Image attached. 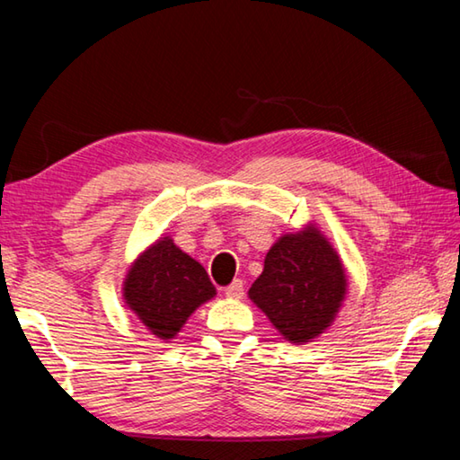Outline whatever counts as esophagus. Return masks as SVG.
<instances>
[{"label": "esophagus", "instance_id": "34e87169", "mask_svg": "<svg viewBox=\"0 0 460 460\" xmlns=\"http://www.w3.org/2000/svg\"><path fill=\"white\" fill-rule=\"evenodd\" d=\"M225 296L233 298V301H239V298L243 296V280L242 279H235L233 280L227 288H225Z\"/></svg>", "mask_w": 460, "mask_h": 460}]
</instances>
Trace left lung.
Listing matches in <instances>:
<instances>
[{
  "mask_svg": "<svg viewBox=\"0 0 460 460\" xmlns=\"http://www.w3.org/2000/svg\"><path fill=\"white\" fill-rule=\"evenodd\" d=\"M346 295V268L315 223L276 239L247 293L290 344H307L330 330Z\"/></svg>",
  "mask_w": 460,
  "mask_h": 460,
  "instance_id": "obj_1",
  "label": "left lung"
}]
</instances>
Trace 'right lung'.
<instances>
[{
    "label": "right lung",
    "mask_w": 460,
    "mask_h": 460,
    "mask_svg": "<svg viewBox=\"0 0 460 460\" xmlns=\"http://www.w3.org/2000/svg\"><path fill=\"white\" fill-rule=\"evenodd\" d=\"M217 288L200 261L188 256L170 235L159 237L130 261L122 298L155 338H176L188 317L208 303Z\"/></svg>",
    "instance_id": "right-lung-1"
}]
</instances>
